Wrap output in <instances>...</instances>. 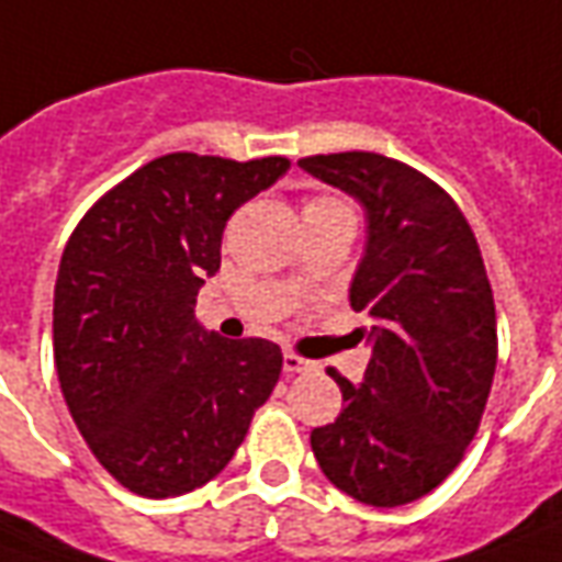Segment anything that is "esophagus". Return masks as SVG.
<instances>
[{
    "mask_svg": "<svg viewBox=\"0 0 562 562\" xmlns=\"http://www.w3.org/2000/svg\"><path fill=\"white\" fill-rule=\"evenodd\" d=\"M282 371H285V374H307V371H313V362L294 356V352H285V356H282Z\"/></svg>",
    "mask_w": 562,
    "mask_h": 562,
    "instance_id": "esophagus-1",
    "label": "esophagus"
}]
</instances>
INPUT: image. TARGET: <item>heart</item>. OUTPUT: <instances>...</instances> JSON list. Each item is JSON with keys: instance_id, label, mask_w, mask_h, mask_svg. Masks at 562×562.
<instances>
[{"instance_id": "b5f03b06", "label": "heart", "mask_w": 562, "mask_h": 562, "mask_svg": "<svg viewBox=\"0 0 562 562\" xmlns=\"http://www.w3.org/2000/svg\"><path fill=\"white\" fill-rule=\"evenodd\" d=\"M328 203H335V200H328V198H319V200H310L307 206H328Z\"/></svg>"}]
</instances>
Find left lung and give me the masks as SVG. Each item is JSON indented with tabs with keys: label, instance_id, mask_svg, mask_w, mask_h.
Returning a JSON list of instances; mask_svg holds the SVG:
<instances>
[{
	"label": "left lung",
	"instance_id": "8db88e82",
	"mask_svg": "<svg viewBox=\"0 0 562 562\" xmlns=\"http://www.w3.org/2000/svg\"><path fill=\"white\" fill-rule=\"evenodd\" d=\"M359 200L368 222L349 304L371 319L362 383L335 374L344 414L310 431L322 474L395 508L459 465L496 374V307L472 227L445 188L402 160L344 151L297 160Z\"/></svg>",
	"mask_w": 562,
	"mask_h": 562
}]
</instances>
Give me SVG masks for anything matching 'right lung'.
I'll list each match as a JSON object with an SVG mask.
<instances>
[{
    "mask_svg": "<svg viewBox=\"0 0 562 562\" xmlns=\"http://www.w3.org/2000/svg\"><path fill=\"white\" fill-rule=\"evenodd\" d=\"M289 167L164 155L97 200L63 249V398L105 472L139 496L167 499L213 481L280 380L277 344L206 331L194 304L222 265L227 218Z\"/></svg>",
    "mask_w": 562,
    "mask_h": 562,
    "instance_id": "1",
    "label": "right lung"
}]
</instances>
